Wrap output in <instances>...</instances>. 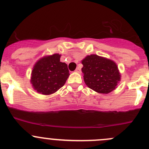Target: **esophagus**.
<instances>
[{
    "mask_svg": "<svg viewBox=\"0 0 149 149\" xmlns=\"http://www.w3.org/2000/svg\"><path fill=\"white\" fill-rule=\"evenodd\" d=\"M75 71H76V73H81V69L79 68H77L76 69V70H75Z\"/></svg>",
    "mask_w": 149,
    "mask_h": 149,
    "instance_id": "obj_1",
    "label": "esophagus"
}]
</instances>
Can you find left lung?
Returning a JSON list of instances; mask_svg holds the SVG:
<instances>
[{"mask_svg": "<svg viewBox=\"0 0 149 149\" xmlns=\"http://www.w3.org/2000/svg\"><path fill=\"white\" fill-rule=\"evenodd\" d=\"M81 63L84 80L88 88L100 94H108L117 88L121 76L114 61L97 55H90Z\"/></svg>", "mask_w": 149, "mask_h": 149, "instance_id": "obj_1", "label": "left lung"}]
</instances>
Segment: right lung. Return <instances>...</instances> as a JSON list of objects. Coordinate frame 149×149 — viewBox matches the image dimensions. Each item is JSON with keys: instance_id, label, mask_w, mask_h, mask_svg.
<instances>
[{"instance_id": "1", "label": "right lung", "mask_w": 149, "mask_h": 149, "mask_svg": "<svg viewBox=\"0 0 149 149\" xmlns=\"http://www.w3.org/2000/svg\"><path fill=\"white\" fill-rule=\"evenodd\" d=\"M61 55L53 54L39 60L31 71V84L34 90L44 95L56 92L68 78L67 64L60 61Z\"/></svg>"}]
</instances>
